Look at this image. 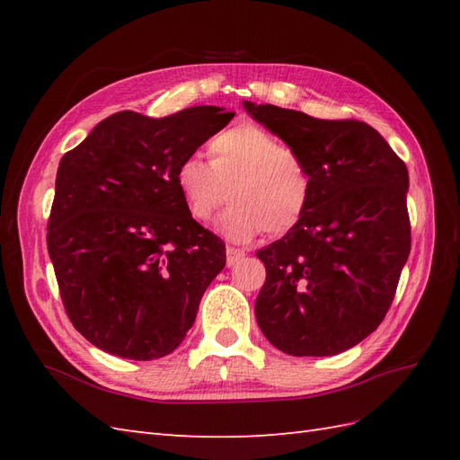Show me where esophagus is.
Segmentation results:
<instances>
[{
	"instance_id": "obj_1",
	"label": "esophagus",
	"mask_w": 460,
	"mask_h": 460,
	"mask_svg": "<svg viewBox=\"0 0 460 460\" xmlns=\"http://www.w3.org/2000/svg\"><path fill=\"white\" fill-rule=\"evenodd\" d=\"M225 252H227V265H235V262H237L239 259L245 257V251L237 249V247H231V245H227V249H225Z\"/></svg>"
}]
</instances>
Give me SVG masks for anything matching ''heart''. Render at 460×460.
<instances>
[{
    "label": "heart",
    "mask_w": 460,
    "mask_h": 460,
    "mask_svg": "<svg viewBox=\"0 0 460 460\" xmlns=\"http://www.w3.org/2000/svg\"><path fill=\"white\" fill-rule=\"evenodd\" d=\"M208 158L190 155L175 170L191 219L208 223L229 198L233 205L221 217V231L233 241H251L262 231L280 237L298 227L314 191L300 152L261 126L241 122L213 136Z\"/></svg>",
    "instance_id": "obj_1"
}]
</instances>
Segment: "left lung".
Segmentation results:
<instances>
[{"mask_svg": "<svg viewBox=\"0 0 460 460\" xmlns=\"http://www.w3.org/2000/svg\"><path fill=\"white\" fill-rule=\"evenodd\" d=\"M245 109L300 152L314 178L298 227L257 251L267 269L259 328L288 356H336L367 338L395 298L411 251L405 162L361 120Z\"/></svg>", "mask_w": 460, "mask_h": 460, "instance_id": "obj_1", "label": "left lung"}]
</instances>
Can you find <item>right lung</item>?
I'll use <instances>...</instances> for the list:
<instances>
[{
	"label": "right lung",
	"mask_w": 460,
	"mask_h": 460,
	"mask_svg": "<svg viewBox=\"0 0 460 460\" xmlns=\"http://www.w3.org/2000/svg\"><path fill=\"white\" fill-rule=\"evenodd\" d=\"M235 112H116L57 170L47 249L68 320L93 346L148 361L181 344L225 267V243L190 217L175 170Z\"/></svg>",
	"instance_id": "obj_1"
}]
</instances>
